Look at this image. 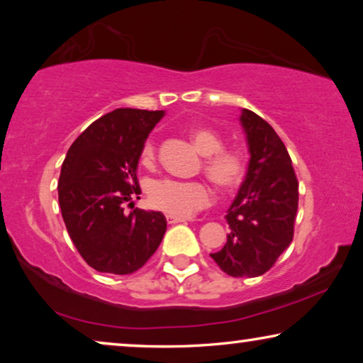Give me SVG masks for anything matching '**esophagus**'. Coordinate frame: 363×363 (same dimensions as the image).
Listing matches in <instances>:
<instances>
[{
    "label": "esophagus",
    "mask_w": 363,
    "mask_h": 363,
    "mask_svg": "<svg viewBox=\"0 0 363 363\" xmlns=\"http://www.w3.org/2000/svg\"><path fill=\"white\" fill-rule=\"evenodd\" d=\"M188 220H185V218H177V216H167V223L168 225H177V223H185Z\"/></svg>",
    "instance_id": "34e87169"
}]
</instances>
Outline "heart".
<instances>
[{"label": "heart", "instance_id": "obj_1", "mask_svg": "<svg viewBox=\"0 0 363 363\" xmlns=\"http://www.w3.org/2000/svg\"><path fill=\"white\" fill-rule=\"evenodd\" d=\"M190 137L198 150L205 155V170L218 186L231 190L242 182L246 175V158L238 150L223 148V140L215 130L206 127H193ZM155 160V147L145 143L142 162L152 165ZM148 201L153 208L170 216L186 218L206 206L211 200V188L201 180H177L160 178L148 186Z\"/></svg>", "mask_w": 363, "mask_h": 363}]
</instances>
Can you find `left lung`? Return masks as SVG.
I'll list each match as a JSON object with an SVG mask.
<instances>
[{"label":"left lung","instance_id":"left-lung-1","mask_svg":"<svg viewBox=\"0 0 363 363\" xmlns=\"http://www.w3.org/2000/svg\"><path fill=\"white\" fill-rule=\"evenodd\" d=\"M250 163L226 211V245L210 255L226 274L257 277L269 271L294 236L299 185L287 148L264 118L241 108Z\"/></svg>","mask_w":363,"mask_h":363}]
</instances>
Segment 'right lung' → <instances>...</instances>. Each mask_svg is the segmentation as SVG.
Instances as JSON below:
<instances>
[{"label":"right lung","instance_id":"1","mask_svg":"<svg viewBox=\"0 0 363 363\" xmlns=\"http://www.w3.org/2000/svg\"><path fill=\"white\" fill-rule=\"evenodd\" d=\"M163 111L116 108L92 122L67 150L59 206L74 246L96 271L132 274L150 259L167 231L160 211L133 210L140 195L137 165Z\"/></svg>","mask_w":363,"mask_h":363}]
</instances>
